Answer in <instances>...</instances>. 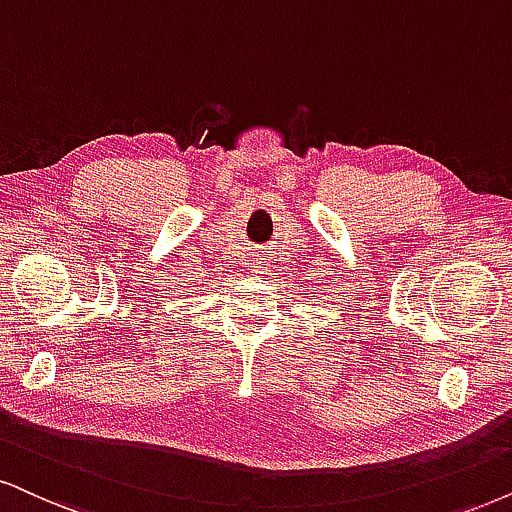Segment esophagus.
<instances>
[{"instance_id":"1","label":"esophagus","mask_w":512,"mask_h":512,"mask_svg":"<svg viewBox=\"0 0 512 512\" xmlns=\"http://www.w3.org/2000/svg\"><path fill=\"white\" fill-rule=\"evenodd\" d=\"M250 267H252V274H264V271L269 269V260L264 255H252Z\"/></svg>"}]
</instances>
